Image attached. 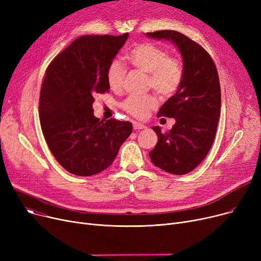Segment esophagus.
<instances>
[{"label":"esophagus","mask_w":261,"mask_h":261,"mask_svg":"<svg viewBox=\"0 0 261 261\" xmlns=\"http://www.w3.org/2000/svg\"><path fill=\"white\" fill-rule=\"evenodd\" d=\"M147 127L142 122H138V121H133V129L134 130H142V129H146Z\"/></svg>","instance_id":"1"}]
</instances>
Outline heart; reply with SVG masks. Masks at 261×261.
Returning <instances> with one entry per match:
<instances>
[{
	"mask_svg": "<svg viewBox=\"0 0 261 261\" xmlns=\"http://www.w3.org/2000/svg\"><path fill=\"white\" fill-rule=\"evenodd\" d=\"M126 59L135 67L148 74L147 86L152 88L163 97H170L179 90L184 75L182 62L171 58L168 50L151 42L136 44L127 54ZM126 66L120 60L114 59L107 70V81L112 91H120L126 76ZM158 107L154 95H131L121 103L125 111L138 118H145L149 111Z\"/></svg>",
	"mask_w": 261,
	"mask_h": 261,
	"instance_id": "obj_1",
	"label": "heart"
}]
</instances>
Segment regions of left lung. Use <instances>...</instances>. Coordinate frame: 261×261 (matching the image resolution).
<instances>
[{
	"label": "left lung",
	"instance_id": "8db88e82",
	"mask_svg": "<svg viewBox=\"0 0 261 261\" xmlns=\"http://www.w3.org/2000/svg\"><path fill=\"white\" fill-rule=\"evenodd\" d=\"M146 36L171 41L181 54L184 68L179 90L158 112L159 117L174 118L175 123L165 133L152 127L159 140L149 156L164 171L186 174L207 155L215 140L221 110L217 68L206 50L179 32L159 31Z\"/></svg>",
	"mask_w": 261,
	"mask_h": 261
}]
</instances>
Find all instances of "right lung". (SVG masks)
Segmentation results:
<instances>
[{
  "mask_svg": "<svg viewBox=\"0 0 261 261\" xmlns=\"http://www.w3.org/2000/svg\"><path fill=\"white\" fill-rule=\"evenodd\" d=\"M128 35L81 36L46 68L39 99L41 129L55 159L75 175L107 169L132 132L130 121H105L93 114L94 97L109 92L108 66Z\"/></svg>",
  "mask_w": 261,
  "mask_h": 261,
  "instance_id": "obj_1",
  "label": "right lung"
}]
</instances>
